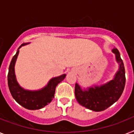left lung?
Instances as JSON below:
<instances>
[{
    "instance_id": "obj_1",
    "label": "left lung",
    "mask_w": 134,
    "mask_h": 134,
    "mask_svg": "<svg viewBox=\"0 0 134 134\" xmlns=\"http://www.w3.org/2000/svg\"><path fill=\"white\" fill-rule=\"evenodd\" d=\"M118 70L114 78L105 84L93 85L82 90L78 83L75 85V96L78 103L94 111L105 110L116 103L123 92L125 85V71L120 54L116 48L112 49Z\"/></svg>"
}]
</instances>
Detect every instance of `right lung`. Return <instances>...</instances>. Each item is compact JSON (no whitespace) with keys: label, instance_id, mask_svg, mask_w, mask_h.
Wrapping results in <instances>:
<instances>
[{"label":"right lung","instance_id":"add662e5","mask_svg":"<svg viewBox=\"0 0 134 134\" xmlns=\"http://www.w3.org/2000/svg\"><path fill=\"white\" fill-rule=\"evenodd\" d=\"M29 44V42L23 43L18 47L16 54L14 56L9 67L8 86L10 93L17 103L29 110L40 109L48 105L54 98L55 90L58 83L63 81L66 77V74L54 77L50 79L47 85L38 90H25L18 84L15 74V64L19 54V49L23 46Z\"/></svg>","mask_w":134,"mask_h":134}]
</instances>
